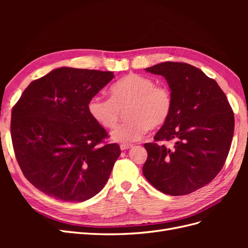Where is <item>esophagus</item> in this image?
<instances>
[{"mask_svg":"<svg viewBox=\"0 0 248 248\" xmlns=\"http://www.w3.org/2000/svg\"><path fill=\"white\" fill-rule=\"evenodd\" d=\"M132 148V145H128V144H122L121 146H120V149L122 150V151H124V150H128Z\"/></svg>","mask_w":248,"mask_h":248,"instance_id":"1","label":"esophagus"}]
</instances>
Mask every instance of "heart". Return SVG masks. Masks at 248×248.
Returning a JSON list of instances; mask_svg holds the SVG:
<instances>
[{
    "label": "heart",
    "mask_w": 248,
    "mask_h": 248,
    "mask_svg": "<svg viewBox=\"0 0 248 248\" xmlns=\"http://www.w3.org/2000/svg\"><path fill=\"white\" fill-rule=\"evenodd\" d=\"M110 98L94 96L88 103L89 114L100 126L111 129L117 125L121 110L127 121L112 132L114 140L130 144L166 123L172 110L170 89L156 86L154 79L140 74H128L112 84Z\"/></svg>",
    "instance_id": "1"
}]
</instances>
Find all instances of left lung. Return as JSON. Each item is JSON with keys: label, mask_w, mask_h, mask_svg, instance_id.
<instances>
[{"label": "left lung", "mask_w": 248, "mask_h": 248, "mask_svg": "<svg viewBox=\"0 0 248 248\" xmlns=\"http://www.w3.org/2000/svg\"><path fill=\"white\" fill-rule=\"evenodd\" d=\"M162 76L172 95V110L154 140H174L169 149L145 144L142 174L170 196H184L209 184L222 169L232 134L234 112L217 82L194 66L164 62L146 68Z\"/></svg>", "instance_id": "1"}]
</instances>
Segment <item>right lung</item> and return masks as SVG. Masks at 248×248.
Here are the masks:
<instances>
[{
    "instance_id": "right-lung-1",
    "label": "right lung",
    "mask_w": 248,
    "mask_h": 248,
    "mask_svg": "<svg viewBox=\"0 0 248 248\" xmlns=\"http://www.w3.org/2000/svg\"><path fill=\"white\" fill-rule=\"evenodd\" d=\"M114 72L61 67L28 86L13 107L11 138L22 174L37 189L65 202H84L108 182L121 154L104 144L108 132L88 103Z\"/></svg>"
}]
</instances>
